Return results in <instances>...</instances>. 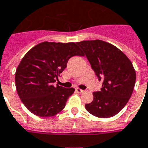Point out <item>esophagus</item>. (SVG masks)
<instances>
[{"label": "esophagus", "mask_w": 148, "mask_h": 148, "mask_svg": "<svg viewBox=\"0 0 148 148\" xmlns=\"http://www.w3.org/2000/svg\"><path fill=\"white\" fill-rule=\"evenodd\" d=\"M76 92H77V93H83V92H84V90H82V89L76 88Z\"/></svg>", "instance_id": "esophagus-1"}]
</instances>
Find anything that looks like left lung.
Returning <instances> with one entry per match:
<instances>
[{"instance_id":"8db88e82","label":"left lung","mask_w":148,"mask_h":148,"mask_svg":"<svg viewBox=\"0 0 148 148\" xmlns=\"http://www.w3.org/2000/svg\"><path fill=\"white\" fill-rule=\"evenodd\" d=\"M82 48L99 81L100 91L93 92V101L85 105L91 114L99 118L116 115L130 99L136 72L128 57L112 44L101 40L77 42Z\"/></svg>"}]
</instances>
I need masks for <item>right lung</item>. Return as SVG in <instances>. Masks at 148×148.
<instances>
[{
  "label": "right lung",
  "instance_id": "right-lung-1",
  "mask_svg": "<svg viewBox=\"0 0 148 148\" xmlns=\"http://www.w3.org/2000/svg\"><path fill=\"white\" fill-rule=\"evenodd\" d=\"M74 56H84L74 42H43L22 58L15 73L19 98L32 113L38 116H55L62 111L74 88L56 84L60 74Z\"/></svg>",
  "mask_w": 148,
  "mask_h": 148
}]
</instances>
